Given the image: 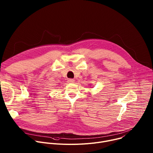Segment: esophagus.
I'll list each match as a JSON object with an SVG mask.
<instances>
[{
    "instance_id": "34e87169",
    "label": "esophagus",
    "mask_w": 153,
    "mask_h": 153,
    "mask_svg": "<svg viewBox=\"0 0 153 153\" xmlns=\"http://www.w3.org/2000/svg\"><path fill=\"white\" fill-rule=\"evenodd\" d=\"M68 83H74V80L72 79H70L68 80Z\"/></svg>"
}]
</instances>
